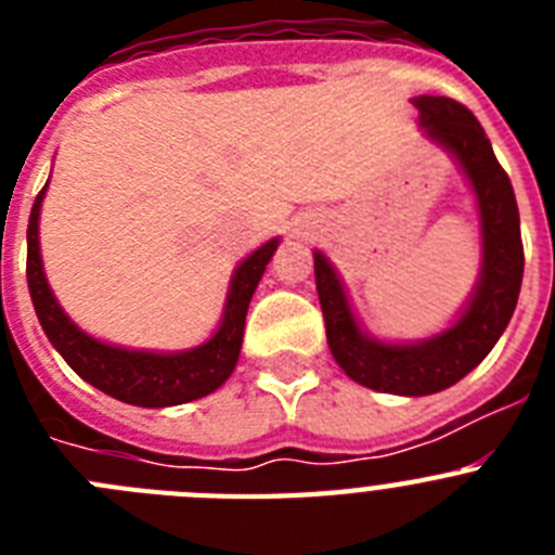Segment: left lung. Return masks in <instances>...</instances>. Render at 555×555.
<instances>
[{
	"label": "left lung",
	"mask_w": 555,
	"mask_h": 555,
	"mask_svg": "<svg viewBox=\"0 0 555 555\" xmlns=\"http://www.w3.org/2000/svg\"><path fill=\"white\" fill-rule=\"evenodd\" d=\"M420 121L430 139L448 146L467 171L483 228V269L475 297L459 322L423 345H377L358 331L347 297L325 255L313 253L317 292L327 345L336 364L356 380L389 395H434L459 384L489 356L506 331L522 286V235L512 180L494 158L487 132L473 111L450 96H416Z\"/></svg>",
	"instance_id": "8db88e82"
}]
</instances>
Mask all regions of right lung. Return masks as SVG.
Instances as JSON below:
<instances>
[{
  "label": "right lung",
  "instance_id": "add662e5",
  "mask_svg": "<svg viewBox=\"0 0 555 555\" xmlns=\"http://www.w3.org/2000/svg\"><path fill=\"white\" fill-rule=\"evenodd\" d=\"M43 191H47V185L38 191L33 210H29L27 286L38 322H41L49 341L55 345V350L66 358V364L82 380H88L105 395L116 397L121 403L144 405V409L191 403L197 397L217 391L228 380L230 372L235 370V361L242 352L249 300H253V292L258 288L269 258L278 249V238L263 244L261 249H255L247 261L235 269L222 327L210 341H205L197 350L175 352V356L121 350V347L102 345L96 338L86 336L77 325H72L49 292L41 269V253H38V210H41Z\"/></svg>",
  "mask_w": 555,
  "mask_h": 555
}]
</instances>
